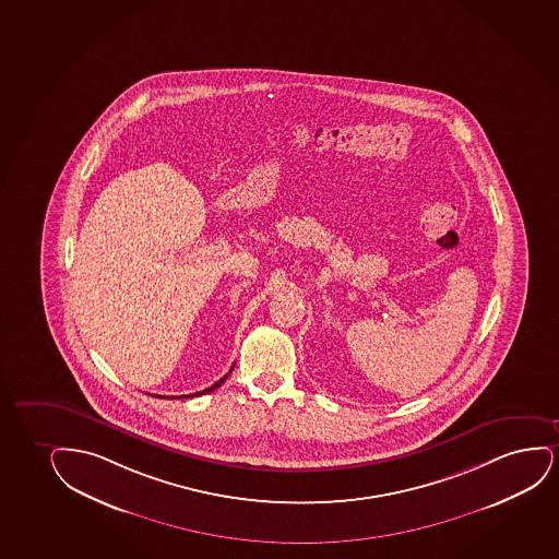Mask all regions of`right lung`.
I'll use <instances>...</instances> for the list:
<instances>
[{"instance_id": "add662e5", "label": "right lung", "mask_w": 559, "mask_h": 559, "mask_svg": "<svg viewBox=\"0 0 559 559\" xmlns=\"http://www.w3.org/2000/svg\"><path fill=\"white\" fill-rule=\"evenodd\" d=\"M230 372H233V368H230V370H228V374H230ZM228 374L223 376V378H221L219 382L213 383L212 388L204 389V391H199V393H192V395H185V399H187V396H199V395H205V393H212L213 389L221 388V385H223V383H225V380H226V378H228ZM160 399H163V396H160ZM168 399H174V396H168ZM179 399H181V396H179Z\"/></svg>"}]
</instances>
